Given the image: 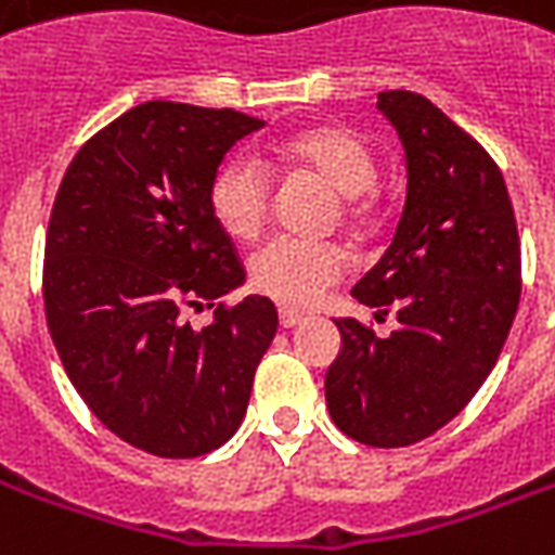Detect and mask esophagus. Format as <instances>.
<instances>
[{
  "label": "esophagus",
  "mask_w": 555,
  "mask_h": 555,
  "mask_svg": "<svg viewBox=\"0 0 555 555\" xmlns=\"http://www.w3.org/2000/svg\"><path fill=\"white\" fill-rule=\"evenodd\" d=\"M302 321H306V314L297 312V309H288V306H282V309H279V324L285 326V330L302 324Z\"/></svg>",
  "instance_id": "esophagus-1"
}]
</instances>
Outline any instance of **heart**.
<instances>
[{
	"label": "heart",
	"instance_id": "obj_1",
	"mask_svg": "<svg viewBox=\"0 0 555 555\" xmlns=\"http://www.w3.org/2000/svg\"><path fill=\"white\" fill-rule=\"evenodd\" d=\"M270 157L282 169L312 171L338 193V210L350 222L374 214L377 195V159L353 130L338 125H318L288 133L270 145ZM273 183L253 154H231L222 159L207 186L210 214L234 241H253L261 234L270 210ZM348 270V253L341 243L273 237L249 261V279L267 297L288 306H312L336 285Z\"/></svg>",
	"mask_w": 555,
	"mask_h": 555
}]
</instances>
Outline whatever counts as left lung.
I'll list each match as a JSON object with an SVG mask.
<instances>
[{
    "label": "left lung",
    "instance_id": "1",
    "mask_svg": "<svg viewBox=\"0 0 555 555\" xmlns=\"http://www.w3.org/2000/svg\"><path fill=\"white\" fill-rule=\"evenodd\" d=\"M408 157V202L384 258L353 297L396 312L374 336L336 321L341 353L326 372V408L350 440L401 449L449 425L488 380L520 302V237L500 166L416 91L377 94Z\"/></svg>",
    "mask_w": 555,
    "mask_h": 555
}]
</instances>
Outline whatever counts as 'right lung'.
<instances>
[{"instance_id": "1", "label": "right lung", "mask_w": 555, "mask_h": 555, "mask_svg": "<svg viewBox=\"0 0 555 555\" xmlns=\"http://www.w3.org/2000/svg\"><path fill=\"white\" fill-rule=\"evenodd\" d=\"M253 115L147 101L70 159L43 249V312L70 384L115 437L198 457L243 422L276 306L225 294L246 279L207 205L214 171ZM215 309L205 327L189 309Z\"/></svg>"}]
</instances>
